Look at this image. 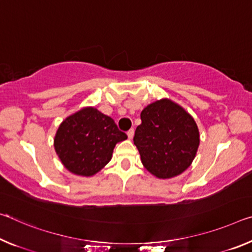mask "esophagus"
<instances>
[{
	"mask_svg": "<svg viewBox=\"0 0 252 252\" xmlns=\"http://www.w3.org/2000/svg\"><path fill=\"white\" fill-rule=\"evenodd\" d=\"M126 134H127V138L132 139V138H133V134H134V130H133V129H130V130L126 132Z\"/></svg>",
	"mask_w": 252,
	"mask_h": 252,
	"instance_id": "1",
	"label": "esophagus"
}]
</instances>
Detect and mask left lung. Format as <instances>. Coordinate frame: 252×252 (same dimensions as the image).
Segmentation results:
<instances>
[{"label": "left lung", "instance_id": "left-lung-1", "mask_svg": "<svg viewBox=\"0 0 252 252\" xmlns=\"http://www.w3.org/2000/svg\"><path fill=\"white\" fill-rule=\"evenodd\" d=\"M133 138L145 168L158 178L181 175L190 166L199 146L196 122L168 98L151 103L141 112Z\"/></svg>", "mask_w": 252, "mask_h": 252}]
</instances>
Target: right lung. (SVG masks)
Wrapping results in <instances>:
<instances>
[{"label": "right lung", "mask_w": 252, "mask_h": 252, "mask_svg": "<svg viewBox=\"0 0 252 252\" xmlns=\"http://www.w3.org/2000/svg\"><path fill=\"white\" fill-rule=\"evenodd\" d=\"M126 138L113 119L95 107H84L62 122L54 146L70 173L89 177L111 160L115 145Z\"/></svg>", "instance_id": "1"}]
</instances>
